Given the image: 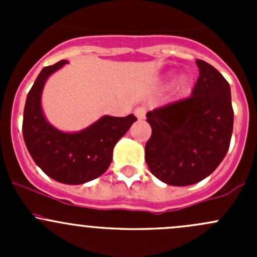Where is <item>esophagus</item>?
Wrapping results in <instances>:
<instances>
[{"instance_id": "34e87169", "label": "esophagus", "mask_w": 257, "mask_h": 257, "mask_svg": "<svg viewBox=\"0 0 257 257\" xmlns=\"http://www.w3.org/2000/svg\"><path fill=\"white\" fill-rule=\"evenodd\" d=\"M145 113H147V108L145 107H138L136 108V110H134V114H136V116L138 119H144Z\"/></svg>"}]
</instances>
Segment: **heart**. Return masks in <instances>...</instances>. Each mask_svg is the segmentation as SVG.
<instances>
[{
  "label": "heart",
  "mask_w": 257,
  "mask_h": 257,
  "mask_svg": "<svg viewBox=\"0 0 257 257\" xmlns=\"http://www.w3.org/2000/svg\"><path fill=\"white\" fill-rule=\"evenodd\" d=\"M188 84H189L188 77H185V76L179 77L178 80H177V88H178V89H184V88L188 87Z\"/></svg>",
  "instance_id": "1"
}]
</instances>
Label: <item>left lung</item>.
<instances>
[{"label": "left lung", "mask_w": 257, "mask_h": 257, "mask_svg": "<svg viewBox=\"0 0 257 257\" xmlns=\"http://www.w3.org/2000/svg\"><path fill=\"white\" fill-rule=\"evenodd\" d=\"M199 78L190 97L147 113L152 137L145 162L163 183L186 186L209 177L226 155L234 110L230 84L217 69L196 59Z\"/></svg>", "instance_id": "obj_1"}]
</instances>
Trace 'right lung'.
I'll list each match as a JSON object with an SVG mask.
<instances>
[{
    "mask_svg": "<svg viewBox=\"0 0 257 257\" xmlns=\"http://www.w3.org/2000/svg\"><path fill=\"white\" fill-rule=\"evenodd\" d=\"M67 63L66 59L59 61L38 74L26 99L22 133L32 159L49 178L77 185L100 177L109 168L114 145L137 118L133 114L104 115L77 133H64L51 125L41 107L42 90L48 77Z\"/></svg>",
    "mask_w": 257,
    "mask_h": 257,
    "instance_id": "right-lung-1",
    "label": "right lung"
}]
</instances>
